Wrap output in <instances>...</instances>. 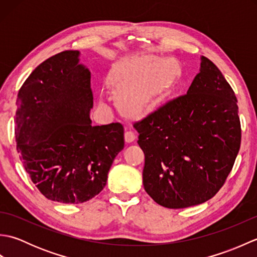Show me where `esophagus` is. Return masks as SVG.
Instances as JSON below:
<instances>
[{
  "label": "esophagus",
  "mask_w": 257,
  "mask_h": 257,
  "mask_svg": "<svg viewBox=\"0 0 257 257\" xmlns=\"http://www.w3.org/2000/svg\"><path fill=\"white\" fill-rule=\"evenodd\" d=\"M136 137H137V135H136L133 130H127V132L124 133V140L127 144L133 143Z\"/></svg>",
  "instance_id": "1"
}]
</instances>
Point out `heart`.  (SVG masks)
Masks as SVG:
<instances>
[{
	"mask_svg": "<svg viewBox=\"0 0 257 257\" xmlns=\"http://www.w3.org/2000/svg\"><path fill=\"white\" fill-rule=\"evenodd\" d=\"M181 76V64L173 57L139 54L114 65L109 85L120 110L143 117L160 106Z\"/></svg>",
	"mask_w": 257,
	"mask_h": 257,
	"instance_id": "1",
	"label": "heart"
}]
</instances>
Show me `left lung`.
Instances as JSON below:
<instances>
[{"instance_id": "1", "label": "left lung", "mask_w": 257, "mask_h": 257, "mask_svg": "<svg viewBox=\"0 0 257 257\" xmlns=\"http://www.w3.org/2000/svg\"><path fill=\"white\" fill-rule=\"evenodd\" d=\"M145 154L143 182L168 209L213 198L230 174L241 146L237 99L220 69L201 57L187 95L136 122Z\"/></svg>"}]
</instances>
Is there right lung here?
<instances>
[{
	"label": "right lung",
	"mask_w": 257,
	"mask_h": 257,
	"mask_svg": "<svg viewBox=\"0 0 257 257\" xmlns=\"http://www.w3.org/2000/svg\"><path fill=\"white\" fill-rule=\"evenodd\" d=\"M78 51L56 54L33 70L16 99V149L48 200L78 204L105 188L123 149V127L92 125L90 72Z\"/></svg>",
	"instance_id": "add662e5"
}]
</instances>
